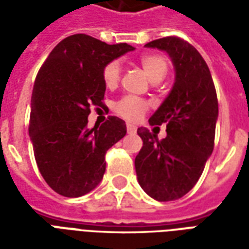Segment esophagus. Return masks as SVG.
Listing matches in <instances>:
<instances>
[{"label": "esophagus", "mask_w": 249, "mask_h": 249, "mask_svg": "<svg viewBox=\"0 0 249 249\" xmlns=\"http://www.w3.org/2000/svg\"><path fill=\"white\" fill-rule=\"evenodd\" d=\"M126 130H128V133H130V135H133V133H136V130H137V128H136L135 125L126 124Z\"/></svg>", "instance_id": "obj_1"}]
</instances>
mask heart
<instances>
[{
    "label": "heart",
    "instance_id": "obj_1",
    "mask_svg": "<svg viewBox=\"0 0 249 249\" xmlns=\"http://www.w3.org/2000/svg\"><path fill=\"white\" fill-rule=\"evenodd\" d=\"M140 65L144 69L145 74L152 82H160L165 77L168 71V62L162 56L159 54H145L140 58ZM121 76V66L117 61H112L104 66L103 81L108 89L117 87ZM149 108V103L142 98L126 96L123 97L114 105L116 113L128 121H137Z\"/></svg>",
    "mask_w": 249,
    "mask_h": 249
}]
</instances>
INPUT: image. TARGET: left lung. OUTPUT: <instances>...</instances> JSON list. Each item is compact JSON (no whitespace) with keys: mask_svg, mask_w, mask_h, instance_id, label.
I'll return each mask as SVG.
<instances>
[{"mask_svg":"<svg viewBox=\"0 0 249 249\" xmlns=\"http://www.w3.org/2000/svg\"><path fill=\"white\" fill-rule=\"evenodd\" d=\"M145 46L167 52L175 82L149 119L151 125L167 124V137L159 140L146 128L137 129L142 148L135 159L136 175L146 195L171 201L195 187L212 155L219 104L208 65L191 44L164 37Z\"/></svg>","mask_w":249,"mask_h":249,"instance_id":"1","label":"left lung"}]
</instances>
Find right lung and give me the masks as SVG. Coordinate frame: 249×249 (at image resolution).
I'll use <instances>...</instances> for the list:
<instances>
[{
  "label": "right lung",
  "mask_w": 249,
  "mask_h": 249,
  "mask_svg": "<svg viewBox=\"0 0 249 249\" xmlns=\"http://www.w3.org/2000/svg\"><path fill=\"white\" fill-rule=\"evenodd\" d=\"M135 51L87 35L66 37L36 77L29 136L36 162L48 185L65 197H80L105 173V153L126 133L124 120L109 116L88 128L90 107H104V66Z\"/></svg>",
  "instance_id": "add662e5"
}]
</instances>
